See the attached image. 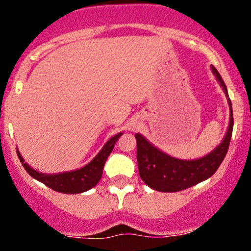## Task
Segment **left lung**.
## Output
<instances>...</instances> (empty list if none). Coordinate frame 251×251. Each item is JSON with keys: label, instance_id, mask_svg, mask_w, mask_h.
I'll use <instances>...</instances> for the list:
<instances>
[{"label": "left lung", "instance_id": "8db88e82", "mask_svg": "<svg viewBox=\"0 0 251 251\" xmlns=\"http://www.w3.org/2000/svg\"><path fill=\"white\" fill-rule=\"evenodd\" d=\"M212 72L226 92L230 105V124L226 138L218 148L205 157L196 160H180L155 149L143 135L137 133L138 169L140 178L150 188L160 192H177L191 188L211 177L223 162L231 140L234 117L226 83L215 67H212Z\"/></svg>", "mask_w": 251, "mask_h": 251}]
</instances>
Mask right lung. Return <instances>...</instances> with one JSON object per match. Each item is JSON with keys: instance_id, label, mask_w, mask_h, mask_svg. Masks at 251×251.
<instances>
[{"instance_id": "obj_1", "label": "right lung", "mask_w": 251, "mask_h": 251, "mask_svg": "<svg viewBox=\"0 0 251 251\" xmlns=\"http://www.w3.org/2000/svg\"><path fill=\"white\" fill-rule=\"evenodd\" d=\"M123 133H119L114 137H112L107 143L105 144L101 151L98 153V155L92 160L91 163L83 166L82 169L75 170V171L71 172H63V174L57 175H45L40 174V172L35 171L25 163L24 158L21 157L20 152L17 151V155H19L20 162L22 163L25 171L29 174L31 177L35 178L39 181L45 184L46 186L50 188L51 190L57 192H62V194H80V192H85L87 190L92 189L96 186L98 181L100 180L102 176L103 165H105L106 159L109 155V153L113 150L114 145H116L117 140L122 137Z\"/></svg>"}]
</instances>
